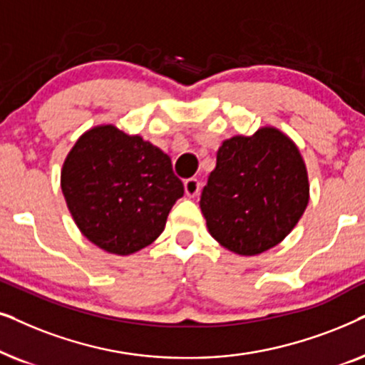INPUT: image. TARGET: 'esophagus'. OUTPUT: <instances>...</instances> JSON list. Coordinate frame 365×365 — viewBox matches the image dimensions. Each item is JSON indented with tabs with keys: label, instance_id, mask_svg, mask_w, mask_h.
<instances>
[{
	"label": "esophagus",
	"instance_id": "34e87169",
	"mask_svg": "<svg viewBox=\"0 0 365 365\" xmlns=\"http://www.w3.org/2000/svg\"><path fill=\"white\" fill-rule=\"evenodd\" d=\"M183 187H185L187 197H197L198 192H200V182H198L197 178H188V180H185V183H183Z\"/></svg>",
	"mask_w": 365,
	"mask_h": 365
}]
</instances>
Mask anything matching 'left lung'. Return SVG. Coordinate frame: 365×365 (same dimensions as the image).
Segmentation results:
<instances>
[{
    "label": "left lung",
    "instance_id": "obj_1",
    "mask_svg": "<svg viewBox=\"0 0 365 365\" xmlns=\"http://www.w3.org/2000/svg\"><path fill=\"white\" fill-rule=\"evenodd\" d=\"M307 203L302 155L274 126L225 140L200 197L210 235L239 255H259L280 244Z\"/></svg>",
    "mask_w": 365,
    "mask_h": 365
}]
</instances>
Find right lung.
Segmentation results:
<instances>
[{"mask_svg":"<svg viewBox=\"0 0 365 365\" xmlns=\"http://www.w3.org/2000/svg\"><path fill=\"white\" fill-rule=\"evenodd\" d=\"M61 192L91 244L130 255L158 239L175 202L183 197V183L158 147L113 125H100L81 135L68 153Z\"/></svg>","mask_w":365,"mask_h":365,"instance_id":"add662e5","label":"right lung"}]
</instances>
